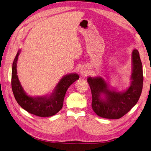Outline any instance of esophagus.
I'll list each match as a JSON object with an SVG mask.
<instances>
[{
  "mask_svg": "<svg viewBox=\"0 0 151 151\" xmlns=\"http://www.w3.org/2000/svg\"><path fill=\"white\" fill-rule=\"evenodd\" d=\"M88 70H87L85 67H82V68H81L80 73H81V75H84H84L88 74Z\"/></svg>",
  "mask_w": 151,
  "mask_h": 151,
  "instance_id": "34e87169",
  "label": "esophagus"
}]
</instances>
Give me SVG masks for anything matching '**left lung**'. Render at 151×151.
<instances>
[{
    "label": "left lung",
    "mask_w": 151,
    "mask_h": 151,
    "mask_svg": "<svg viewBox=\"0 0 151 151\" xmlns=\"http://www.w3.org/2000/svg\"><path fill=\"white\" fill-rule=\"evenodd\" d=\"M130 85L127 89L117 91L100 76L88 77L92 94V108L97 115L108 119H118L138 102L143 86V71L139 51L132 53Z\"/></svg>",
    "instance_id": "1"
}]
</instances>
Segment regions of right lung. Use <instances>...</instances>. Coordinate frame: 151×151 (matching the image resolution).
Masks as SVG:
<instances>
[{
    "mask_svg": "<svg viewBox=\"0 0 151 151\" xmlns=\"http://www.w3.org/2000/svg\"><path fill=\"white\" fill-rule=\"evenodd\" d=\"M20 52L21 50H18L12 67L11 85L16 101L22 108L33 115L40 117L55 115L62 109L68 88L79 79V75L77 73H70L63 76L50 94L31 96L22 88L17 75V63Z\"/></svg>",
    "mask_w": 151,
    "mask_h": 151,
    "instance_id": "1",
    "label": "right lung"
}]
</instances>
